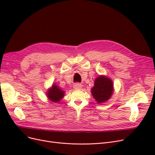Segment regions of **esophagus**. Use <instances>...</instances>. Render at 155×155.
I'll return each mask as SVG.
<instances>
[{
  "label": "esophagus",
  "mask_w": 155,
  "mask_h": 155,
  "mask_svg": "<svg viewBox=\"0 0 155 155\" xmlns=\"http://www.w3.org/2000/svg\"><path fill=\"white\" fill-rule=\"evenodd\" d=\"M74 88L76 89V90H79V89H81V85L79 83H75L74 85Z\"/></svg>",
  "instance_id": "34e87169"
}]
</instances>
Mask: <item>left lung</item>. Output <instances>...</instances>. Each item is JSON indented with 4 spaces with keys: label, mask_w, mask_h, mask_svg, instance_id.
<instances>
[{
    "label": "left lung",
    "mask_w": 155,
    "mask_h": 155,
    "mask_svg": "<svg viewBox=\"0 0 155 155\" xmlns=\"http://www.w3.org/2000/svg\"><path fill=\"white\" fill-rule=\"evenodd\" d=\"M113 83L109 78L99 76L94 81L92 88V94L98 104L105 102L109 99L113 92Z\"/></svg>",
    "instance_id": "8db88e82"
}]
</instances>
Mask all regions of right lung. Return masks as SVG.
Here are the masks:
<instances>
[{
  "instance_id": "add662e5",
  "label": "right lung",
  "mask_w": 155,
  "mask_h": 155,
  "mask_svg": "<svg viewBox=\"0 0 155 155\" xmlns=\"http://www.w3.org/2000/svg\"><path fill=\"white\" fill-rule=\"evenodd\" d=\"M47 95L49 100L51 101L54 103L59 102L64 96V91L61 90L57 85H54L48 91Z\"/></svg>"
}]
</instances>
